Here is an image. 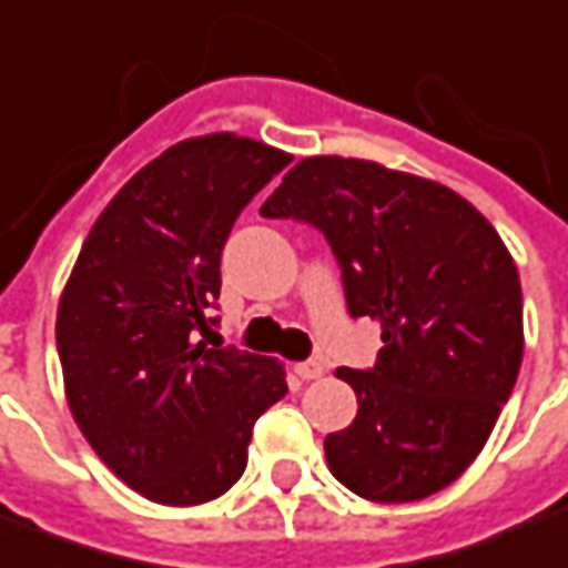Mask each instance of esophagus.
<instances>
[{
    "mask_svg": "<svg viewBox=\"0 0 568 568\" xmlns=\"http://www.w3.org/2000/svg\"><path fill=\"white\" fill-rule=\"evenodd\" d=\"M293 373L305 382L321 379V376H324V364H321V361H303V364H296V367H293Z\"/></svg>",
    "mask_w": 568,
    "mask_h": 568,
    "instance_id": "34e87169",
    "label": "esophagus"
}]
</instances>
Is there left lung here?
<instances>
[{"mask_svg": "<svg viewBox=\"0 0 568 568\" xmlns=\"http://www.w3.org/2000/svg\"><path fill=\"white\" fill-rule=\"evenodd\" d=\"M260 213L321 229L348 312L382 324L376 367L336 369L357 416L324 440L333 477L385 505L458 480L523 361L520 275L493 223L434 180L342 155L293 164Z\"/></svg>", "mask_w": 568, "mask_h": 568, "instance_id": "8db88e82", "label": "left lung"}]
</instances>
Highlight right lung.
<instances>
[{
    "instance_id": "add662e5",
    "label": "right lung",
    "mask_w": 568,
    "mask_h": 568,
    "mask_svg": "<svg viewBox=\"0 0 568 568\" xmlns=\"http://www.w3.org/2000/svg\"><path fill=\"white\" fill-rule=\"evenodd\" d=\"M287 162L229 131L164 149L103 207L60 293L72 419L149 501L189 508L232 489L253 422L287 394L281 361L199 339L229 232Z\"/></svg>"
}]
</instances>
